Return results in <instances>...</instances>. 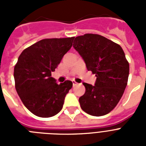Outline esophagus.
Returning <instances> with one entry per match:
<instances>
[{"label": "esophagus", "instance_id": "esophagus-1", "mask_svg": "<svg viewBox=\"0 0 146 146\" xmlns=\"http://www.w3.org/2000/svg\"><path fill=\"white\" fill-rule=\"evenodd\" d=\"M72 82H73V86H76V85L78 84L77 82H76L75 80H73V81H72Z\"/></svg>", "mask_w": 146, "mask_h": 146}]
</instances>
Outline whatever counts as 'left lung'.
Masks as SVG:
<instances>
[{
    "label": "left lung",
    "mask_w": 146,
    "mask_h": 146,
    "mask_svg": "<svg viewBox=\"0 0 146 146\" xmlns=\"http://www.w3.org/2000/svg\"><path fill=\"white\" fill-rule=\"evenodd\" d=\"M73 46L96 76L95 86L83 82L80 107L90 115H105L117 106L128 82L129 65L123 50L104 36L89 33L76 37Z\"/></svg>",
    "instance_id": "1"
}]
</instances>
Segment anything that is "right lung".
Here are the masks:
<instances>
[{"instance_id":"add662e5","label":"right lung","mask_w":146,"mask_h":146,"mask_svg":"<svg viewBox=\"0 0 146 146\" xmlns=\"http://www.w3.org/2000/svg\"><path fill=\"white\" fill-rule=\"evenodd\" d=\"M74 37L45 38L23 50L14 66L15 88L29 111L40 117H50L61 111L73 82L57 83L51 77Z\"/></svg>"}]
</instances>
